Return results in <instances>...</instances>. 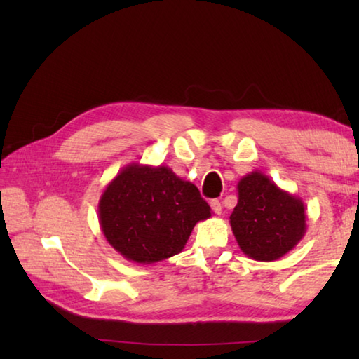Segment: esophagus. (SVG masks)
<instances>
[{"instance_id":"34e87169","label":"esophagus","mask_w":359,"mask_h":359,"mask_svg":"<svg viewBox=\"0 0 359 359\" xmlns=\"http://www.w3.org/2000/svg\"><path fill=\"white\" fill-rule=\"evenodd\" d=\"M210 208H212V210L215 212L217 215L222 214V203L218 201V199H212V201H210Z\"/></svg>"}]
</instances>
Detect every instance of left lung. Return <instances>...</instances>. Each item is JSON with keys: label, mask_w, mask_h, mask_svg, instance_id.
Listing matches in <instances>:
<instances>
[{"label": "left lung", "mask_w": 359, "mask_h": 359, "mask_svg": "<svg viewBox=\"0 0 359 359\" xmlns=\"http://www.w3.org/2000/svg\"><path fill=\"white\" fill-rule=\"evenodd\" d=\"M302 199L253 171L238 184V205L229 217L238 245L248 258L276 261L299 244L307 229Z\"/></svg>", "instance_id": "obj_1"}]
</instances>
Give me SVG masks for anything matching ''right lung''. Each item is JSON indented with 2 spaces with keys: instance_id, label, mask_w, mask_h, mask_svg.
Listing matches in <instances>:
<instances>
[{
  "instance_id": "obj_1",
  "label": "right lung",
  "mask_w": 359,
  "mask_h": 359,
  "mask_svg": "<svg viewBox=\"0 0 359 359\" xmlns=\"http://www.w3.org/2000/svg\"><path fill=\"white\" fill-rule=\"evenodd\" d=\"M210 215L198 188L165 165L125 166L98 203L106 241L137 264H154L180 253L194 224Z\"/></svg>"
}]
</instances>
